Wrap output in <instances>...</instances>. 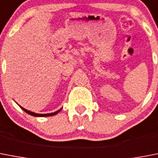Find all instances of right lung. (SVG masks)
Returning <instances> with one entry per match:
<instances>
[{"label":"right lung","mask_w":158,"mask_h":158,"mask_svg":"<svg viewBox=\"0 0 158 158\" xmlns=\"http://www.w3.org/2000/svg\"><path fill=\"white\" fill-rule=\"evenodd\" d=\"M20 106V105H19ZM21 107V108H22L23 111H25V112H26V113L30 114V115H31V116H37V117H44V116H54V115H56L57 113H59V112H60L61 110H62V108L59 110H58V111H56V112H52V113H46V114H38V113H35V112H30V111H29V110L27 109H25L24 108H22V106H20Z\"/></svg>","instance_id":"1"}]
</instances>
